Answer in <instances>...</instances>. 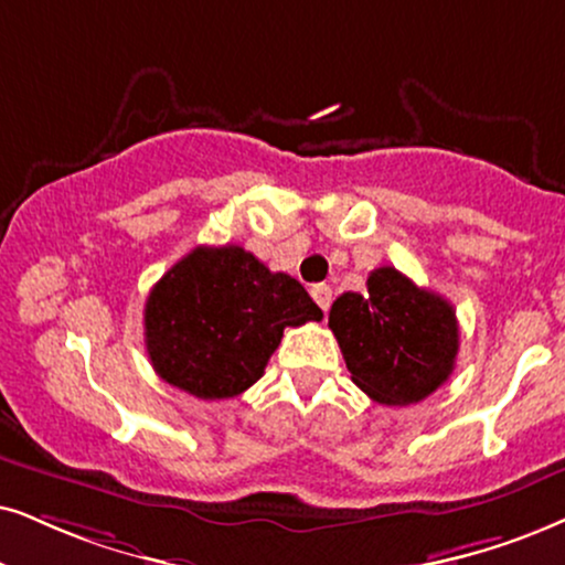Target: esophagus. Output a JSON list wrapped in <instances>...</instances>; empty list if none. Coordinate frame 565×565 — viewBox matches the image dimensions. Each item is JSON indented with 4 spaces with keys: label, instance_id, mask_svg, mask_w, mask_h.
<instances>
[{
    "label": "esophagus",
    "instance_id": "34e87169",
    "mask_svg": "<svg viewBox=\"0 0 565 565\" xmlns=\"http://www.w3.org/2000/svg\"><path fill=\"white\" fill-rule=\"evenodd\" d=\"M310 295H312V299H316L318 302V307L323 312H328V307H331V287H326V284H316V287L310 289Z\"/></svg>",
    "mask_w": 565,
    "mask_h": 565
}]
</instances>
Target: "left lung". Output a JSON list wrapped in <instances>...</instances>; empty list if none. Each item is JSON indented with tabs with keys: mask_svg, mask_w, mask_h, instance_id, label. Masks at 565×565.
<instances>
[{
	"mask_svg": "<svg viewBox=\"0 0 565 565\" xmlns=\"http://www.w3.org/2000/svg\"><path fill=\"white\" fill-rule=\"evenodd\" d=\"M328 326L352 381L377 404L423 402L454 373L459 320L451 302L391 266L367 276L365 295L335 299Z\"/></svg>",
	"mask_w": 565,
	"mask_h": 565,
	"instance_id": "1",
	"label": "left lung"
}]
</instances>
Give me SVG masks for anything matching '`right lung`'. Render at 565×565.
Segmentation results:
<instances>
[{
	"mask_svg": "<svg viewBox=\"0 0 565 565\" xmlns=\"http://www.w3.org/2000/svg\"><path fill=\"white\" fill-rule=\"evenodd\" d=\"M320 318L297 278L239 245L195 247L148 295L146 349L161 381L209 402L232 398L263 375L284 328Z\"/></svg>",
	"mask_w": 565,
	"mask_h": 565,
	"instance_id": "right-lung-1",
	"label": "right lung"
}]
</instances>
